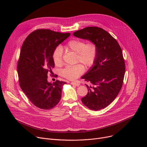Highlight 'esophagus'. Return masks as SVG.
I'll use <instances>...</instances> for the list:
<instances>
[{"mask_svg":"<svg viewBox=\"0 0 147 147\" xmlns=\"http://www.w3.org/2000/svg\"><path fill=\"white\" fill-rule=\"evenodd\" d=\"M71 84H72V85H74V86H79L80 84L79 82H72L71 83Z\"/></svg>","mask_w":147,"mask_h":147,"instance_id":"esophagus-1","label":"esophagus"}]
</instances>
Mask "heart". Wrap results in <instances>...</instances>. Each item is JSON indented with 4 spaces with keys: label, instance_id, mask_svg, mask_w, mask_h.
I'll return each instance as SVG.
<instances>
[{
    "label": "heart",
    "instance_id": "heart-1",
    "mask_svg": "<svg viewBox=\"0 0 147 147\" xmlns=\"http://www.w3.org/2000/svg\"><path fill=\"white\" fill-rule=\"evenodd\" d=\"M64 48L77 53L76 62L83 64L84 67H90L94 63L97 54V48L94 43L86 44L83 40L73 39L69 41ZM52 58L56 66L61 67L63 65V50L61 48H57L53 52ZM83 70V66L78 64L65 67L62 70L61 73L64 78L69 80H74L78 78Z\"/></svg>",
    "mask_w": 147,
    "mask_h": 147
}]
</instances>
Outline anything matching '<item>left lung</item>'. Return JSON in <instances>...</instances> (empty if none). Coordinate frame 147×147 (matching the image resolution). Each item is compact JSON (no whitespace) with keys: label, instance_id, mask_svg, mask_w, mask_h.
I'll return each instance as SVG.
<instances>
[{"label":"left lung","instance_id":"1","mask_svg":"<svg viewBox=\"0 0 147 147\" xmlns=\"http://www.w3.org/2000/svg\"><path fill=\"white\" fill-rule=\"evenodd\" d=\"M73 36L96 46L94 63L81 78L93 86L85 84L88 92L82 101L91 110L103 109L114 101L122 87L125 64L121 49L117 40L101 28L88 27L75 32Z\"/></svg>","mask_w":147,"mask_h":147}]
</instances>
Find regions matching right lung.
<instances>
[{
	"mask_svg": "<svg viewBox=\"0 0 147 147\" xmlns=\"http://www.w3.org/2000/svg\"><path fill=\"white\" fill-rule=\"evenodd\" d=\"M69 36L48 29L37 30L28 36L21 47L17 66L20 85L30 101L40 109H53L61 99L66 82H49L48 74L55 67L53 52Z\"/></svg>",
	"mask_w": 147,
	"mask_h": 147,
	"instance_id": "right-lung-1",
	"label": "right lung"
}]
</instances>
